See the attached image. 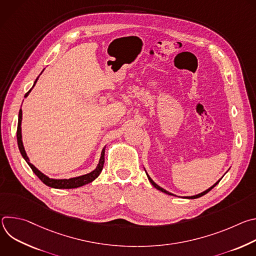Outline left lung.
Returning <instances> with one entry per match:
<instances>
[{
	"instance_id": "1",
	"label": "left lung",
	"mask_w": 256,
	"mask_h": 256,
	"mask_svg": "<svg viewBox=\"0 0 256 256\" xmlns=\"http://www.w3.org/2000/svg\"><path fill=\"white\" fill-rule=\"evenodd\" d=\"M146 174H147V176H148V179H149V181H150V182H151V184H152V186H154V188H157V190H160V192H164V194H169V196H174V194H171V192H167V190H164V188H160V186H158V184H155V182H154V181H153V180H152V179H151V177H150V176H149V175H148V173H147V172H146ZM220 180H221V179H220ZM220 180H218V182H216V184H214V186H210V188H208V190H204V192H200V194H196V196H186V198H190V200H194V198H200V196H204V194H208V192H210V190H212V188H214V186H216V184H218V182H220Z\"/></svg>"
}]
</instances>
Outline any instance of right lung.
<instances>
[{"instance_id":"obj_1","label":"right lung","mask_w":256,"mask_h":256,"mask_svg":"<svg viewBox=\"0 0 256 256\" xmlns=\"http://www.w3.org/2000/svg\"><path fill=\"white\" fill-rule=\"evenodd\" d=\"M40 76L38 77V79L35 80L34 84H33V87L35 86L36 82H38ZM32 87V88H33ZM32 88L25 94L24 97H27L28 94L30 93V91L32 90ZM21 122H22V109L20 108L19 110V116H18V126H17V142H18V147H19V150H20V153L22 155V157L24 158V160L27 162V164L30 166V168L32 169V171L35 173V175L38 176L44 184L50 188H58V190H62V188H64V190H70V188H80V186H83L85 184H90V182H92L93 180H95L99 174L101 173L102 169H103V164H104V154H105V147L102 149V152H101V156H100V159H99V163L97 165V167L91 171L90 173H87L85 175H81V176H78V177H72V178H68V179H54V178H50L48 176H46V174H44L42 172H40L38 168H36L33 164H31L29 162V158L25 152V149H24V146H23V142H22V134H21Z\"/></svg>"}]
</instances>
